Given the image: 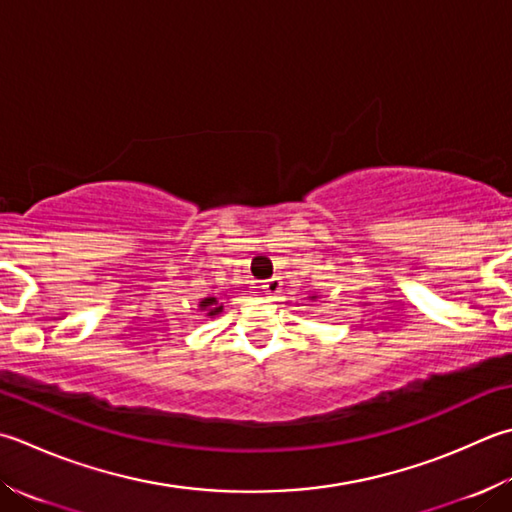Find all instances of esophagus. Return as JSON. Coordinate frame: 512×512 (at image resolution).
Returning a JSON list of instances; mask_svg holds the SVG:
<instances>
[{
	"mask_svg": "<svg viewBox=\"0 0 512 512\" xmlns=\"http://www.w3.org/2000/svg\"><path fill=\"white\" fill-rule=\"evenodd\" d=\"M282 286H284L282 277H270L262 284V290H264L266 297H277L279 293H282Z\"/></svg>",
	"mask_w": 512,
	"mask_h": 512,
	"instance_id": "esophagus-1",
	"label": "esophagus"
}]
</instances>
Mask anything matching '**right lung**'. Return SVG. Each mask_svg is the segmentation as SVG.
I'll return each mask as SVG.
<instances>
[{"mask_svg":"<svg viewBox=\"0 0 512 512\" xmlns=\"http://www.w3.org/2000/svg\"><path fill=\"white\" fill-rule=\"evenodd\" d=\"M199 306H202V310H208V315L222 313V308H224V306H217V299H215V297L202 299V302H199Z\"/></svg>","mask_w":512,"mask_h":512,"instance_id":"1","label":"right lung"}]
</instances>
